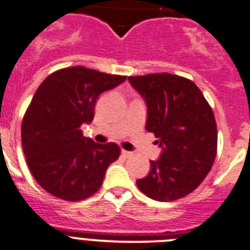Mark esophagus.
I'll list each match as a JSON object with an SVG mask.
<instances>
[{
    "label": "esophagus",
    "instance_id": "34e87169",
    "mask_svg": "<svg viewBox=\"0 0 250 250\" xmlns=\"http://www.w3.org/2000/svg\"><path fill=\"white\" fill-rule=\"evenodd\" d=\"M122 156L125 157V158H128V157H132V156H133V153H132V152H128V150L123 149V150H122Z\"/></svg>",
    "mask_w": 250,
    "mask_h": 250
}]
</instances>
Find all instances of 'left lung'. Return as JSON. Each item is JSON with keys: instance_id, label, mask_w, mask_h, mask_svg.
I'll list each match as a JSON object with an SVG mask.
<instances>
[{"instance_id": "1", "label": "left lung", "mask_w": 250, "mask_h": 250, "mask_svg": "<svg viewBox=\"0 0 250 250\" xmlns=\"http://www.w3.org/2000/svg\"><path fill=\"white\" fill-rule=\"evenodd\" d=\"M130 84L148 107L146 129L162 147L150 172L137 181L139 190L159 202L192 193L212 169L217 156V123L202 91L188 78L172 73L130 76Z\"/></svg>"}]
</instances>
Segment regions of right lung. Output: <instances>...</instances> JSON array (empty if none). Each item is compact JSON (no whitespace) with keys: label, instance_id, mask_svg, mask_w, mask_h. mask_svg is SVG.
<instances>
[{"label":"right lung","instance_id":"obj_1","mask_svg":"<svg viewBox=\"0 0 250 250\" xmlns=\"http://www.w3.org/2000/svg\"><path fill=\"white\" fill-rule=\"evenodd\" d=\"M84 66L61 68L47 76L22 120V148L31 174L46 192L67 202L98 192L105 170L121 156L120 146L83 137L98 96L125 81Z\"/></svg>","mask_w":250,"mask_h":250}]
</instances>
